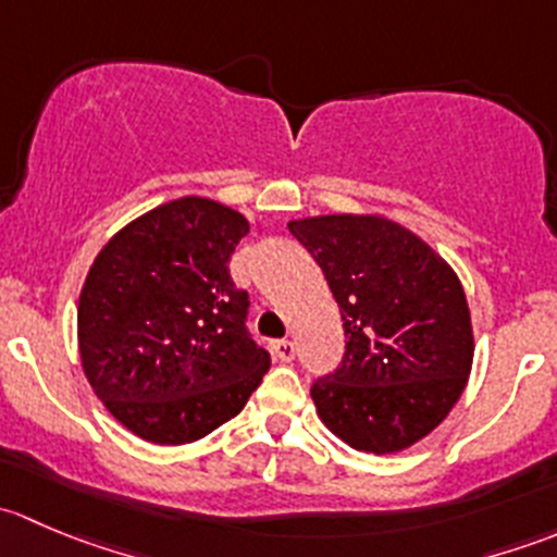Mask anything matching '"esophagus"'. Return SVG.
Here are the masks:
<instances>
[{
	"label": "esophagus",
	"instance_id": "esophagus-1",
	"mask_svg": "<svg viewBox=\"0 0 557 557\" xmlns=\"http://www.w3.org/2000/svg\"><path fill=\"white\" fill-rule=\"evenodd\" d=\"M272 356L277 358L280 363H290V361H294V356H296V345L290 339H277L272 345Z\"/></svg>",
	"mask_w": 557,
	"mask_h": 557
}]
</instances>
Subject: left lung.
<instances>
[{
    "label": "left lung",
    "instance_id": "obj_1",
    "mask_svg": "<svg viewBox=\"0 0 557 557\" xmlns=\"http://www.w3.org/2000/svg\"><path fill=\"white\" fill-rule=\"evenodd\" d=\"M288 232L323 269L345 325L342 363L310 391L320 420L356 450H407L469 380L474 334L458 274L380 215L301 218Z\"/></svg>",
    "mask_w": 557,
    "mask_h": 557
}]
</instances>
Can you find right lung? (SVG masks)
Here are the masks:
<instances>
[{"label":"right lung","mask_w":557,"mask_h":557,"mask_svg":"<svg viewBox=\"0 0 557 557\" xmlns=\"http://www.w3.org/2000/svg\"><path fill=\"white\" fill-rule=\"evenodd\" d=\"M243 212L183 196L123 226L77 305L83 372L112 418L153 445H188L243 412L269 369L228 274Z\"/></svg>","instance_id":"right-lung-1"}]
</instances>
